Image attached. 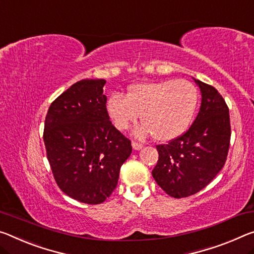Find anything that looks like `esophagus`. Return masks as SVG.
Masks as SVG:
<instances>
[{
	"label": "esophagus",
	"mask_w": 254,
	"mask_h": 254,
	"mask_svg": "<svg viewBox=\"0 0 254 254\" xmlns=\"http://www.w3.org/2000/svg\"><path fill=\"white\" fill-rule=\"evenodd\" d=\"M132 148H133L134 150H140V149L143 148V144L139 143V142H135V141H132Z\"/></svg>",
	"instance_id": "1"
}]
</instances>
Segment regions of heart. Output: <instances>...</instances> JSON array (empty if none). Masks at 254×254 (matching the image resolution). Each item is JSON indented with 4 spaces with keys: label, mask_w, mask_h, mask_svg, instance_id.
<instances>
[{
    "label": "heart",
    "mask_w": 254,
    "mask_h": 254,
    "mask_svg": "<svg viewBox=\"0 0 254 254\" xmlns=\"http://www.w3.org/2000/svg\"><path fill=\"white\" fill-rule=\"evenodd\" d=\"M199 103V91L184 79L141 82L130 87L127 95L114 92L107 100V113L121 131L136 122V134L151 133L158 141H171L190 127Z\"/></svg>",
    "instance_id": "heart-1"
}]
</instances>
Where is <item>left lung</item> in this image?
<instances>
[{
  "mask_svg": "<svg viewBox=\"0 0 254 254\" xmlns=\"http://www.w3.org/2000/svg\"><path fill=\"white\" fill-rule=\"evenodd\" d=\"M201 106L194 122L182 135L158 144V162L152 170L157 184L173 198H185L202 190L226 162L231 122L224 98L210 84L195 80Z\"/></svg>",
  "mask_w": 254,
  "mask_h": 254,
  "instance_id": "left-lung-1",
  "label": "left lung"
}]
</instances>
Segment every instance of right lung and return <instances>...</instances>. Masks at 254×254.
Wrapping results in <instances>:
<instances>
[{"instance_id": "add662e5", "label": "right lung", "mask_w": 254, "mask_h": 254, "mask_svg": "<svg viewBox=\"0 0 254 254\" xmlns=\"http://www.w3.org/2000/svg\"><path fill=\"white\" fill-rule=\"evenodd\" d=\"M104 79H83L48 108L44 143L59 188L82 203L98 204L118 185L120 170L132 152L131 141L113 126Z\"/></svg>"}]
</instances>
